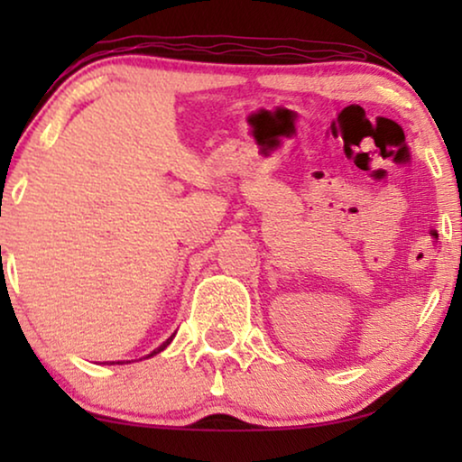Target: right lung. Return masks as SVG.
Listing matches in <instances>:
<instances>
[{
  "mask_svg": "<svg viewBox=\"0 0 462 462\" xmlns=\"http://www.w3.org/2000/svg\"><path fill=\"white\" fill-rule=\"evenodd\" d=\"M170 343H172V337H170V338H168V340H166V343H163V345H160V346H157V349H155L153 353H149V356H147V357H153V356H157V353H160V351H163V349H166V346H168ZM111 364H122V362H111Z\"/></svg>",
  "mask_w": 462,
  "mask_h": 462,
  "instance_id": "add662e5",
  "label": "right lung"
}]
</instances>
